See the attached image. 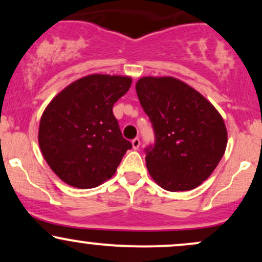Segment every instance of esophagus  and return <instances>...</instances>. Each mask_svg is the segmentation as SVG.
<instances>
[{"instance_id":"1","label":"esophagus","mask_w":262,"mask_h":262,"mask_svg":"<svg viewBox=\"0 0 262 262\" xmlns=\"http://www.w3.org/2000/svg\"><path fill=\"white\" fill-rule=\"evenodd\" d=\"M132 145H133V149L138 150V149H139V146H140V140L138 139V138H135V139L132 140Z\"/></svg>"}]
</instances>
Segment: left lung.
Returning a JSON list of instances; mask_svg holds the SVG:
<instances>
[{"mask_svg": "<svg viewBox=\"0 0 262 262\" xmlns=\"http://www.w3.org/2000/svg\"><path fill=\"white\" fill-rule=\"evenodd\" d=\"M135 90L155 133V144L145 150L150 176L166 191L198 187L212 175L227 148L221 113L175 77H141Z\"/></svg>", "mask_w": 262, "mask_h": 262, "instance_id": "1", "label": "left lung"}]
</instances>
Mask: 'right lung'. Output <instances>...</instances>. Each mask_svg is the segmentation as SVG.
<instances>
[{
	"instance_id": "right-lung-1",
	"label": "right lung",
	"mask_w": 262,
	"mask_h": 262,
	"mask_svg": "<svg viewBox=\"0 0 262 262\" xmlns=\"http://www.w3.org/2000/svg\"><path fill=\"white\" fill-rule=\"evenodd\" d=\"M130 85L129 76L92 74L50 101L39 123L38 141L60 180L85 189L116 173L132 144L123 138L112 108Z\"/></svg>"
}]
</instances>
